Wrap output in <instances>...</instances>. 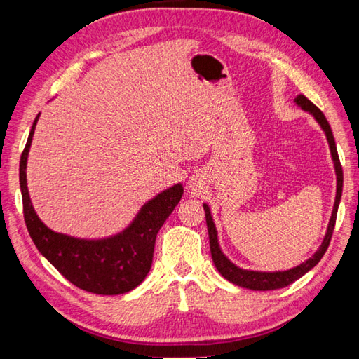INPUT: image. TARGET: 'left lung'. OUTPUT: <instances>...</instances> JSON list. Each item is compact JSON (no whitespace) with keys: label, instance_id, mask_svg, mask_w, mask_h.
<instances>
[{"label":"left lung","instance_id":"8db88e82","mask_svg":"<svg viewBox=\"0 0 359 359\" xmlns=\"http://www.w3.org/2000/svg\"><path fill=\"white\" fill-rule=\"evenodd\" d=\"M294 103L299 106L301 109H304L306 112L311 114L315 117V120L321 125L323 131L325 133L327 142H329L330 147V152H332V158L334 163V172H337V199H334V205H333V211H332V217L329 222V228H327L325 238L321 243V247L316 250V253L309 257L306 262H302L301 265L294 266V269H290L285 271H253V270H243L239 269L238 265H234L230 259H228L222 250L219 247V241H217V230L216 225L212 222L211 217V211L207 203H203V210H205V219H207V226H208V236H210V250H211V257L212 262H215L217 271L222 274V276L233 282V284L239 285L242 288H248V290H257V292H269V290H278V288H284L290 284H293L294 280L299 279L301 276H304L307 271H310L313 266L321 261V257L324 256V253L329 248V243L332 239L333 234V228H334V222H337V212H338V207H339V201H341V194H342V166L339 162L338 157V151H337V144H334V139H333V133L332 128L329 125V121L324 117V114L321 112V109L311 103L307 97L304 95H297L294 98Z\"/></svg>","mask_w":359,"mask_h":359}]
</instances>
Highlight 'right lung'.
Here are the masks:
<instances>
[{
  "label": "right lung",
  "mask_w": 359,
  "mask_h": 359,
  "mask_svg": "<svg viewBox=\"0 0 359 359\" xmlns=\"http://www.w3.org/2000/svg\"><path fill=\"white\" fill-rule=\"evenodd\" d=\"M38 117L40 114L20 160L22 210L30 238L38 251L75 287L95 294L131 292L149 273L157 233L180 202L184 187L177 184L148 201L129 226L111 238L79 239L52 231L36 216L27 191V156Z\"/></svg>",
  "instance_id": "add662e5"
}]
</instances>
